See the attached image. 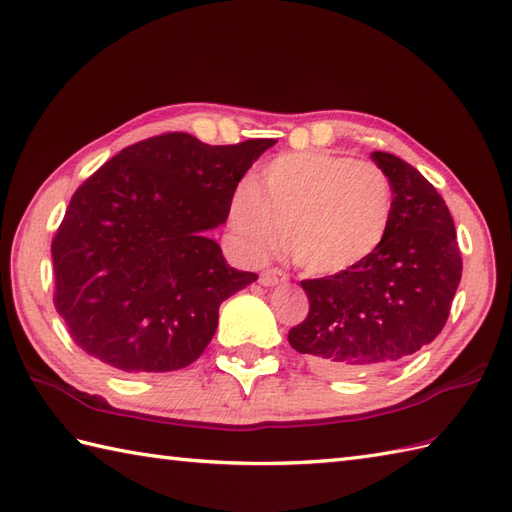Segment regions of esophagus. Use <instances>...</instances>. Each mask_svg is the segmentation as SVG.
Wrapping results in <instances>:
<instances>
[{
  "label": "esophagus",
  "mask_w": 512,
  "mask_h": 512,
  "mask_svg": "<svg viewBox=\"0 0 512 512\" xmlns=\"http://www.w3.org/2000/svg\"><path fill=\"white\" fill-rule=\"evenodd\" d=\"M286 281H288V275L284 273V270H279V268H268V270H264L262 277H259V284L266 286V288L286 284Z\"/></svg>",
  "instance_id": "esophagus-1"
}]
</instances>
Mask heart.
<instances>
[{
  "instance_id": "b5f03b06",
  "label": "heart",
  "mask_w": 512,
  "mask_h": 512,
  "mask_svg": "<svg viewBox=\"0 0 512 512\" xmlns=\"http://www.w3.org/2000/svg\"><path fill=\"white\" fill-rule=\"evenodd\" d=\"M394 189L374 162L330 151H295L270 160L237 187L228 226L250 257H264L286 228V248L312 275L358 268L383 246Z\"/></svg>"
}]
</instances>
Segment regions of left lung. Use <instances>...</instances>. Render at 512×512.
<instances>
[{"instance_id":"left-lung-1","label":"left lung","mask_w":512,"mask_h":512,"mask_svg":"<svg viewBox=\"0 0 512 512\" xmlns=\"http://www.w3.org/2000/svg\"><path fill=\"white\" fill-rule=\"evenodd\" d=\"M372 158L394 189L385 242L358 268L301 281L310 312L288 332L290 345L328 376L394 365L431 343L462 277L453 217L436 187L394 154Z\"/></svg>"}]
</instances>
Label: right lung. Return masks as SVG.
I'll return each mask as SVG.
<instances>
[{
  "instance_id": "obj_1",
  "label": "right lung",
  "mask_w": 512,
  "mask_h": 512,
  "mask_svg": "<svg viewBox=\"0 0 512 512\" xmlns=\"http://www.w3.org/2000/svg\"><path fill=\"white\" fill-rule=\"evenodd\" d=\"M273 138L206 145L162 134L125 147L74 191L52 239L54 308L72 341L127 374L198 358L220 303L257 279L206 235Z\"/></svg>"
}]
</instances>
